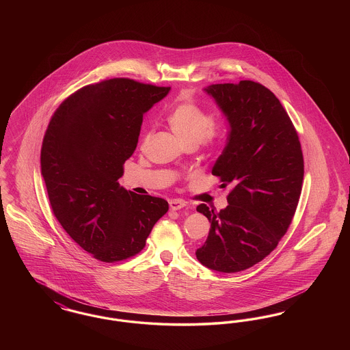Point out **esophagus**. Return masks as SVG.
<instances>
[{
  "label": "esophagus",
  "instance_id": "esophagus-1",
  "mask_svg": "<svg viewBox=\"0 0 350 350\" xmlns=\"http://www.w3.org/2000/svg\"><path fill=\"white\" fill-rule=\"evenodd\" d=\"M186 206V202L183 200H169V207H170V210H173V211H177V210H181Z\"/></svg>",
  "mask_w": 350,
  "mask_h": 350
}]
</instances>
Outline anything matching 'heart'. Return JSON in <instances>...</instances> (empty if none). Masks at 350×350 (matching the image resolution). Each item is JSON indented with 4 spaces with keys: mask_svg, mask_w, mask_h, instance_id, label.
I'll use <instances>...</instances> for the list:
<instances>
[{
    "mask_svg": "<svg viewBox=\"0 0 350 350\" xmlns=\"http://www.w3.org/2000/svg\"><path fill=\"white\" fill-rule=\"evenodd\" d=\"M170 130L176 133L186 147L203 146L213 148L226 135V122L191 100L177 102L167 114ZM150 137V131L143 135V144Z\"/></svg>",
    "mask_w": 350,
    "mask_h": 350,
    "instance_id": "heart-1",
    "label": "heart"
}]
</instances>
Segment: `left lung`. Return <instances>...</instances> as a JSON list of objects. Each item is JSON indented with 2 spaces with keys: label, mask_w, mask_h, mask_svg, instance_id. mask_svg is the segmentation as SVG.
<instances>
[{
  "label": "left lung",
  "mask_w": 350,
  "mask_h": 350,
  "mask_svg": "<svg viewBox=\"0 0 350 350\" xmlns=\"http://www.w3.org/2000/svg\"><path fill=\"white\" fill-rule=\"evenodd\" d=\"M206 92L230 123L213 174L232 190L219 213L203 203L197 207L211 228L196 254L208 269L237 273L262 261L287 232L301 191L303 153L291 119L264 85L244 80Z\"/></svg>",
  "instance_id": "left-lung-1"
}]
</instances>
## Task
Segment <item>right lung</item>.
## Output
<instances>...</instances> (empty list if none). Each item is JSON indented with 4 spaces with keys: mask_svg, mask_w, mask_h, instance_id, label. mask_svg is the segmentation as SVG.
Instances as JSON below:
<instances>
[{
    "mask_svg": "<svg viewBox=\"0 0 350 350\" xmlns=\"http://www.w3.org/2000/svg\"><path fill=\"white\" fill-rule=\"evenodd\" d=\"M169 90L131 79L103 80L72 93L51 117L40 150L51 208L98 261L136 256L169 210L167 200L118 183L136 148L143 114Z\"/></svg>",
    "mask_w": 350,
    "mask_h": 350,
    "instance_id": "add662e5",
    "label": "right lung"
}]
</instances>
